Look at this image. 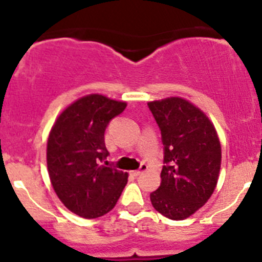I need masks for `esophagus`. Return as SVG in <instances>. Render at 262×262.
<instances>
[{"instance_id":"esophagus-1","label":"esophagus","mask_w":262,"mask_h":262,"mask_svg":"<svg viewBox=\"0 0 262 262\" xmlns=\"http://www.w3.org/2000/svg\"><path fill=\"white\" fill-rule=\"evenodd\" d=\"M147 168H148V166L146 165V163H142L141 168H139V170H137V171H132V173H133L134 176H139L142 172H144V171H146Z\"/></svg>"}]
</instances>
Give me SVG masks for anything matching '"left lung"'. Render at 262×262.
<instances>
[{"instance_id": "8db88e82", "label": "left lung", "mask_w": 262, "mask_h": 262, "mask_svg": "<svg viewBox=\"0 0 262 262\" xmlns=\"http://www.w3.org/2000/svg\"><path fill=\"white\" fill-rule=\"evenodd\" d=\"M148 107L161 129L166 163L150 203L162 215L182 221L214 192L221 171V142L205 113L182 97L155 100Z\"/></svg>"}]
</instances>
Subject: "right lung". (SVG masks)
Returning a JSON list of instances; mask_svg holds the SVG:
<instances>
[{
  "instance_id": "obj_1",
  "label": "right lung",
  "mask_w": 262,
  "mask_h": 262,
  "mask_svg": "<svg viewBox=\"0 0 262 262\" xmlns=\"http://www.w3.org/2000/svg\"><path fill=\"white\" fill-rule=\"evenodd\" d=\"M125 101L100 94L82 96L68 105L53 124L47 143L52 186L64 207L86 219L99 218L115 207L128 172L105 158V129L124 112Z\"/></svg>"
}]
</instances>
